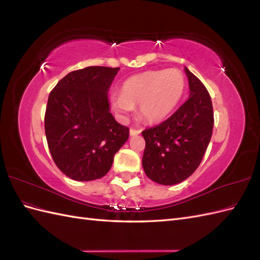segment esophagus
Listing matches in <instances>:
<instances>
[{"mask_svg": "<svg viewBox=\"0 0 260 260\" xmlns=\"http://www.w3.org/2000/svg\"><path fill=\"white\" fill-rule=\"evenodd\" d=\"M141 133V130H138V129H133L131 128L130 129V136H138Z\"/></svg>", "mask_w": 260, "mask_h": 260, "instance_id": "obj_1", "label": "esophagus"}]
</instances>
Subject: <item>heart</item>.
Returning <instances> with one entry per match:
<instances>
[{
  "label": "heart",
  "instance_id": "b5f03b06",
  "mask_svg": "<svg viewBox=\"0 0 260 260\" xmlns=\"http://www.w3.org/2000/svg\"><path fill=\"white\" fill-rule=\"evenodd\" d=\"M185 86V77L179 69L146 72L125 80L121 85V94L112 96V105L121 117L139 105L141 118L147 122H158L177 107Z\"/></svg>",
  "mask_w": 260,
  "mask_h": 260
}]
</instances>
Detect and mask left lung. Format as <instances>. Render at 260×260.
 Segmentation results:
<instances>
[{
	"mask_svg": "<svg viewBox=\"0 0 260 260\" xmlns=\"http://www.w3.org/2000/svg\"><path fill=\"white\" fill-rule=\"evenodd\" d=\"M190 96L168 119L142 131L146 176L164 185L190 177L200 166L212 135L214 111L205 85L186 67Z\"/></svg>",
	"mask_w": 260,
	"mask_h": 260,
	"instance_id": "obj_1",
	"label": "left lung"
}]
</instances>
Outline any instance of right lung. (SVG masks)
<instances>
[{
    "label": "right lung",
    "mask_w": 260,
    "mask_h": 260,
    "mask_svg": "<svg viewBox=\"0 0 260 260\" xmlns=\"http://www.w3.org/2000/svg\"><path fill=\"white\" fill-rule=\"evenodd\" d=\"M119 67L91 66L69 73L51 91L44 116L54 162L70 179L104 177L127 142L129 128L109 112L108 90Z\"/></svg>",
    "instance_id": "obj_1"
}]
</instances>
